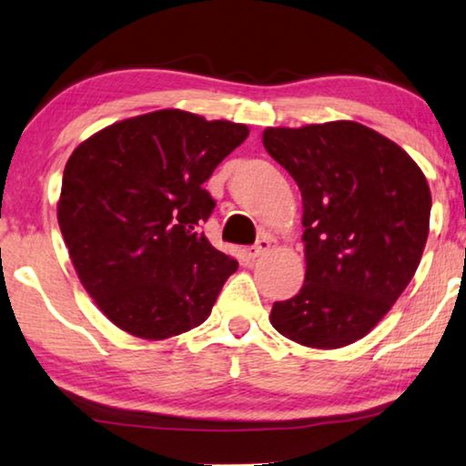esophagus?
<instances>
[{
  "label": "esophagus",
  "mask_w": 466,
  "mask_h": 466,
  "mask_svg": "<svg viewBox=\"0 0 466 466\" xmlns=\"http://www.w3.org/2000/svg\"><path fill=\"white\" fill-rule=\"evenodd\" d=\"M269 248H271V241L267 239V238H260V239L257 241V244L248 248V257H250V258H258V257H263V254L269 252Z\"/></svg>",
  "instance_id": "34e87169"
}]
</instances>
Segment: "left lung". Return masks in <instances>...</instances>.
<instances>
[{
  "mask_svg": "<svg viewBox=\"0 0 466 466\" xmlns=\"http://www.w3.org/2000/svg\"><path fill=\"white\" fill-rule=\"evenodd\" d=\"M265 150L303 199L305 282L269 320L309 348L365 337L411 282L431 220L422 169L390 139L352 120L265 129Z\"/></svg>",
  "mask_w": 466,
  "mask_h": 466,
  "instance_id": "obj_1",
  "label": "left lung"
}]
</instances>
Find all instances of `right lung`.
<instances>
[{"label": "right lung", "instance_id": "right-lung-1", "mask_svg": "<svg viewBox=\"0 0 466 466\" xmlns=\"http://www.w3.org/2000/svg\"><path fill=\"white\" fill-rule=\"evenodd\" d=\"M248 133L158 110L106 127L72 152L59 227L82 286L118 329L167 339L209 316L238 260L201 233L216 208L203 182Z\"/></svg>", "mask_w": 466, "mask_h": 466}]
</instances>
